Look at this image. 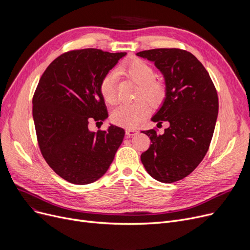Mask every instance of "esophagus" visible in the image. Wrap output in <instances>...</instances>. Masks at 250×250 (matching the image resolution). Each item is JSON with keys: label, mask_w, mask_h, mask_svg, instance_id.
Masks as SVG:
<instances>
[{"label": "esophagus", "mask_w": 250, "mask_h": 250, "mask_svg": "<svg viewBox=\"0 0 250 250\" xmlns=\"http://www.w3.org/2000/svg\"><path fill=\"white\" fill-rule=\"evenodd\" d=\"M138 129L136 128H126L125 129V135L127 137H133V136H136L138 134Z\"/></svg>", "instance_id": "obj_1"}]
</instances>
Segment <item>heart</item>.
Returning a JSON list of instances; mask_svg holds the SVG:
<instances>
[{"mask_svg": "<svg viewBox=\"0 0 250 250\" xmlns=\"http://www.w3.org/2000/svg\"><path fill=\"white\" fill-rule=\"evenodd\" d=\"M118 75H125L140 84L139 96H144L151 103L159 104L165 98V84L155 78L156 72L152 65L144 60L133 59L121 63L116 70L110 71L102 78L99 91L106 103L112 104L116 101ZM146 99L120 104L111 111V122L127 128L136 127L151 111V105Z\"/></svg>", "mask_w": 250, "mask_h": 250, "instance_id": "1", "label": "heart"}]
</instances>
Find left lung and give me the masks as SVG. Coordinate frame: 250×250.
Segmentation results:
<instances>
[{
    "label": "left lung",
    "mask_w": 250,
    "mask_h": 250,
    "mask_svg": "<svg viewBox=\"0 0 250 250\" xmlns=\"http://www.w3.org/2000/svg\"><path fill=\"white\" fill-rule=\"evenodd\" d=\"M137 56L154 62L164 77L165 99L152 121L169 124L162 135L154 128L143 130L152 144L141 161L156 180L178 181L198 167L208 150L219 110L217 90L203 63L187 50L156 48Z\"/></svg>",
    "instance_id": "8db88e82"
}]
</instances>
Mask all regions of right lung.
Masks as SVG:
<instances>
[{
    "instance_id": "1",
    "label": "right lung",
    "mask_w": 250,
    "mask_h": 250,
    "mask_svg": "<svg viewBox=\"0 0 250 250\" xmlns=\"http://www.w3.org/2000/svg\"><path fill=\"white\" fill-rule=\"evenodd\" d=\"M126 52L71 50L46 68L32 99L39 149L54 171L74 185H88L107 171L125 137L122 127L91 132V121L108 113L99 84Z\"/></svg>"
}]
</instances>
